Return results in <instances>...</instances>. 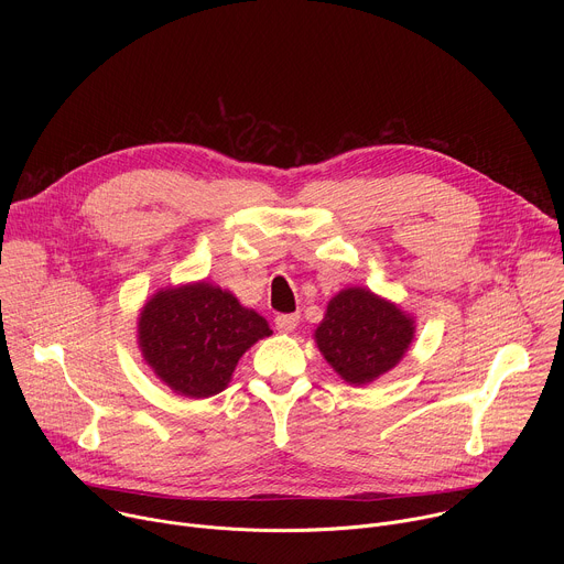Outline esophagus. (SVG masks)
<instances>
[{
	"label": "esophagus",
	"mask_w": 564,
	"mask_h": 564,
	"mask_svg": "<svg viewBox=\"0 0 564 564\" xmlns=\"http://www.w3.org/2000/svg\"><path fill=\"white\" fill-rule=\"evenodd\" d=\"M274 326L279 333H292L296 326H299V314L292 312V314H279L274 318Z\"/></svg>",
	"instance_id": "esophagus-1"
}]
</instances>
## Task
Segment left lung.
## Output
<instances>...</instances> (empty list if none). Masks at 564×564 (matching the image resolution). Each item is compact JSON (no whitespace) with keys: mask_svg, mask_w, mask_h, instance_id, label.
I'll list each match as a JSON object with an SVG mask.
<instances>
[{"mask_svg":"<svg viewBox=\"0 0 564 564\" xmlns=\"http://www.w3.org/2000/svg\"><path fill=\"white\" fill-rule=\"evenodd\" d=\"M413 318L366 288H348L314 333L318 350L348 383L375 381L399 364L413 341Z\"/></svg>","mask_w":564,"mask_h":564,"instance_id":"obj_1","label":"left lung"}]
</instances>
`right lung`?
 <instances>
[{
	"mask_svg": "<svg viewBox=\"0 0 564 564\" xmlns=\"http://www.w3.org/2000/svg\"><path fill=\"white\" fill-rule=\"evenodd\" d=\"M268 335L261 314L209 283L158 292L138 321L144 361L170 388L194 399L220 392L238 359Z\"/></svg>",
	"mask_w": 564,
	"mask_h": 564,
	"instance_id": "add662e5",
	"label": "right lung"
}]
</instances>
